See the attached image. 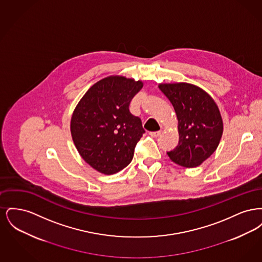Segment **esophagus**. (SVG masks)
Returning <instances> with one entry per match:
<instances>
[{
  "label": "esophagus",
  "mask_w": 262,
  "mask_h": 262,
  "mask_svg": "<svg viewBox=\"0 0 262 262\" xmlns=\"http://www.w3.org/2000/svg\"><path fill=\"white\" fill-rule=\"evenodd\" d=\"M161 134H162V132H160V130L159 132H152V133H150V136L153 137H158L161 136Z\"/></svg>",
  "instance_id": "obj_1"
}]
</instances>
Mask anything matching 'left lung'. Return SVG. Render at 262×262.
<instances>
[{"mask_svg":"<svg viewBox=\"0 0 262 262\" xmlns=\"http://www.w3.org/2000/svg\"><path fill=\"white\" fill-rule=\"evenodd\" d=\"M178 118L179 144L167 152L173 162L186 167L200 166L217 149L223 134L219 108L203 89L187 83H160Z\"/></svg>","mask_w":262,"mask_h":262,"instance_id":"left-lung-1","label":"left lung"}]
</instances>
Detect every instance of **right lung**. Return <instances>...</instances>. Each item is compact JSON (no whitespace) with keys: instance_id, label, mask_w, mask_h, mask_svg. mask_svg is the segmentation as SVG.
Segmentation results:
<instances>
[{"instance_id":"add662e5","label":"right lung","mask_w":262,"mask_h":262,"mask_svg":"<svg viewBox=\"0 0 262 262\" xmlns=\"http://www.w3.org/2000/svg\"><path fill=\"white\" fill-rule=\"evenodd\" d=\"M142 86L140 80L111 75L89 88L75 107L71 120L75 147L102 174H116L132 162L145 133L141 120L128 108Z\"/></svg>"}]
</instances>
